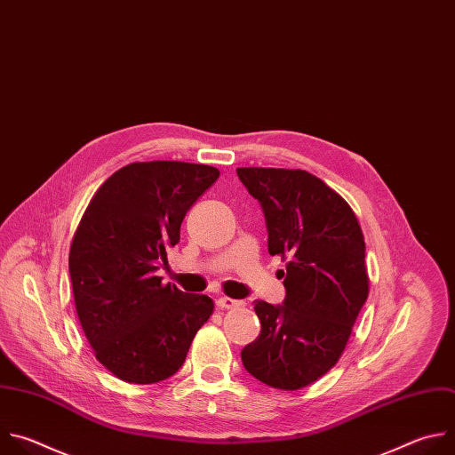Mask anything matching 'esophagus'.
<instances>
[{
  "instance_id": "obj_1",
  "label": "esophagus",
  "mask_w": 455,
  "mask_h": 455,
  "mask_svg": "<svg viewBox=\"0 0 455 455\" xmlns=\"http://www.w3.org/2000/svg\"><path fill=\"white\" fill-rule=\"evenodd\" d=\"M217 307H219V308H222V310H231V308L242 307V303H240V301H236V299H231V298L224 296V298H220V299L217 301Z\"/></svg>"
}]
</instances>
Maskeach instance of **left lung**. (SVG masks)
I'll use <instances>...</instances> for the list:
<instances>
[{
	"instance_id": "8db88e82",
	"label": "left lung",
	"mask_w": 455,
	"mask_h": 455,
	"mask_svg": "<svg viewBox=\"0 0 455 455\" xmlns=\"http://www.w3.org/2000/svg\"><path fill=\"white\" fill-rule=\"evenodd\" d=\"M236 173L263 208L268 252L287 261L285 301L254 305L261 331L242 349V362L259 382L298 391L337 364L368 299L364 235L349 204L307 170Z\"/></svg>"
}]
</instances>
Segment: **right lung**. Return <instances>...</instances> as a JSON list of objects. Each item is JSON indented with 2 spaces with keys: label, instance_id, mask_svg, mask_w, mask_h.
Segmentation results:
<instances>
[{
  "label": "right lung",
  "instance_id": "right-lung-1",
  "mask_svg": "<svg viewBox=\"0 0 455 455\" xmlns=\"http://www.w3.org/2000/svg\"><path fill=\"white\" fill-rule=\"evenodd\" d=\"M208 164L131 163L89 201L69 247L75 308L97 360L129 384L179 371L213 314L208 296L163 285L157 265L190 206L219 179Z\"/></svg>",
  "mask_w": 455,
  "mask_h": 455
}]
</instances>
